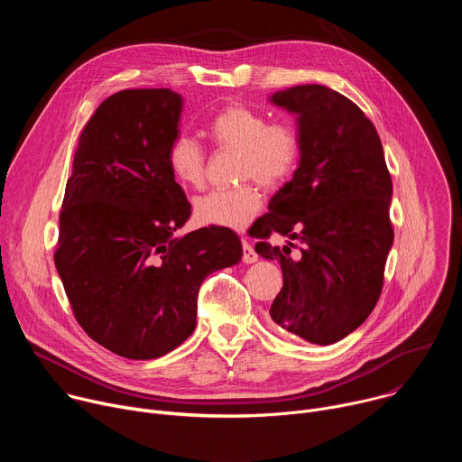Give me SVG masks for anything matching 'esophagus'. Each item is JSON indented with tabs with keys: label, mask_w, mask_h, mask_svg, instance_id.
I'll return each instance as SVG.
<instances>
[{
	"label": "esophagus",
	"mask_w": 462,
	"mask_h": 462,
	"mask_svg": "<svg viewBox=\"0 0 462 462\" xmlns=\"http://www.w3.org/2000/svg\"><path fill=\"white\" fill-rule=\"evenodd\" d=\"M243 261L246 263V265H250V263L257 261V254H255L252 243L246 241V239H243Z\"/></svg>",
	"instance_id": "esophagus-1"
}]
</instances>
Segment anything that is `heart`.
Instances as JSON below:
<instances>
[{"label":"heart","instance_id":"heart-1","mask_svg":"<svg viewBox=\"0 0 462 462\" xmlns=\"http://www.w3.org/2000/svg\"><path fill=\"white\" fill-rule=\"evenodd\" d=\"M212 143L219 150L237 152V177L255 179L265 188L282 186L296 170L301 141L289 122H269L257 109L230 104L208 124ZM173 179L182 188H201L207 177V153L188 135L175 137L166 152ZM261 208V195L252 182L230 189H212L193 201V217L205 226L239 230Z\"/></svg>","mask_w":462,"mask_h":462}]
</instances>
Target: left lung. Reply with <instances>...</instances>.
Masks as SVG:
<instances>
[{
    "instance_id": "obj_1",
    "label": "left lung",
    "mask_w": 462,
    "mask_h": 462,
    "mask_svg": "<svg viewBox=\"0 0 462 462\" xmlns=\"http://www.w3.org/2000/svg\"><path fill=\"white\" fill-rule=\"evenodd\" d=\"M271 102L298 115L300 164L254 226L255 252L282 265L271 307L276 325L310 344L346 338L374 309L393 245L391 175L373 122L347 97L318 84ZM280 233L290 241L274 247ZM304 248L291 254V241Z\"/></svg>"
}]
</instances>
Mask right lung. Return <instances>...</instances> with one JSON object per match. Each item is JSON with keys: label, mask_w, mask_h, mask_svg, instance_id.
<instances>
[{"label": "right lung", "mask_w": 462, "mask_h": 462, "mask_svg": "<svg viewBox=\"0 0 462 462\" xmlns=\"http://www.w3.org/2000/svg\"><path fill=\"white\" fill-rule=\"evenodd\" d=\"M180 111L171 89L111 95L86 124L65 184L56 271L88 337L131 360L180 346L205 278L243 255L230 228L175 236L191 214L166 159Z\"/></svg>", "instance_id": "add662e5"}]
</instances>
